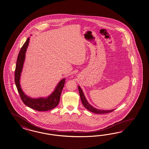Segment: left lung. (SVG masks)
<instances>
[{
	"label": "left lung",
	"mask_w": 149,
	"mask_h": 149,
	"mask_svg": "<svg viewBox=\"0 0 149 149\" xmlns=\"http://www.w3.org/2000/svg\"><path fill=\"white\" fill-rule=\"evenodd\" d=\"M78 89H79V94H80L81 102H82L83 105L84 107V108L86 109H87L88 110L90 111L92 113H111L115 110V109H111V110H101V109L95 108L88 103V102L87 101V99H86L84 95L83 91L79 86H78Z\"/></svg>",
	"instance_id": "obj_1"
}]
</instances>
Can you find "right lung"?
I'll return each instance as SVG.
<instances>
[{"label": "right lung", "instance_id": "1", "mask_svg": "<svg viewBox=\"0 0 149 149\" xmlns=\"http://www.w3.org/2000/svg\"><path fill=\"white\" fill-rule=\"evenodd\" d=\"M29 38H28L19 53L15 70V84L18 91L19 94L20 95V98L26 105L39 111L50 110L58 105L62 91L65 84V78L62 79L58 82L55 88L54 91L47 97L31 98L27 96L24 93L20 86V79L25 59L26 52L29 44Z\"/></svg>", "mask_w": 149, "mask_h": 149}]
</instances>
